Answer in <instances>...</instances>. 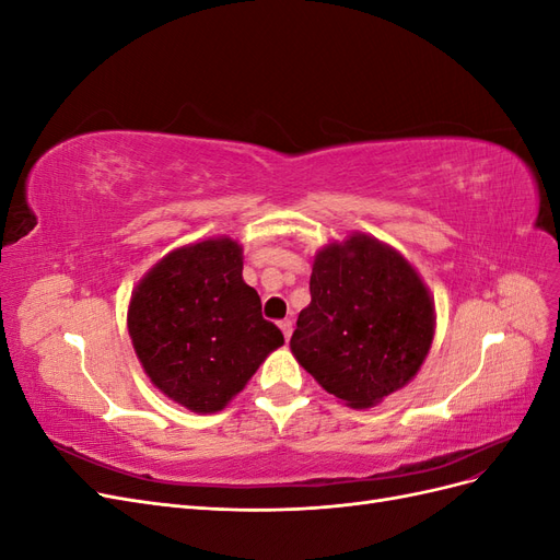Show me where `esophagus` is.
I'll list each match as a JSON object with an SVG mask.
<instances>
[{"label": "esophagus", "mask_w": 560, "mask_h": 560, "mask_svg": "<svg viewBox=\"0 0 560 560\" xmlns=\"http://www.w3.org/2000/svg\"><path fill=\"white\" fill-rule=\"evenodd\" d=\"M280 329H282V336H284V341H290V338H292V319H282L280 322Z\"/></svg>", "instance_id": "obj_1"}]
</instances>
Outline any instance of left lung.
Masks as SVG:
<instances>
[{
	"instance_id": "8db88e82",
	"label": "left lung",
	"mask_w": 560,
	"mask_h": 560,
	"mask_svg": "<svg viewBox=\"0 0 560 560\" xmlns=\"http://www.w3.org/2000/svg\"><path fill=\"white\" fill-rule=\"evenodd\" d=\"M434 299L399 249L354 231L322 245L292 354L350 409L409 385L434 341Z\"/></svg>"
}]
</instances>
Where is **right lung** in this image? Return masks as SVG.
<instances>
[{"instance_id":"add662e5","label":"right lung","mask_w":560,"mask_h":560,"mask_svg":"<svg viewBox=\"0 0 560 560\" xmlns=\"http://www.w3.org/2000/svg\"><path fill=\"white\" fill-rule=\"evenodd\" d=\"M128 334L149 381L194 413H217L257 374L282 331L261 317L229 235L175 247L132 290Z\"/></svg>"}]
</instances>
